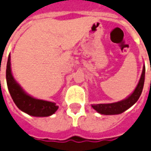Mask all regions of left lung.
I'll use <instances>...</instances> for the list:
<instances>
[{
  "label": "left lung",
  "instance_id": "8db88e82",
  "mask_svg": "<svg viewBox=\"0 0 151 151\" xmlns=\"http://www.w3.org/2000/svg\"><path fill=\"white\" fill-rule=\"evenodd\" d=\"M145 65L142 69L141 78L138 81L137 86L134 90V92L124 100L119 101L118 102L108 104H96L92 105V107L94 110L101 114L105 115H113V114H119L128 110L129 107H131L134 104L138 101V98L141 95L143 89L144 81H145Z\"/></svg>",
  "mask_w": 151,
  "mask_h": 151
}]
</instances>
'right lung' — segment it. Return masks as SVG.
Segmentation results:
<instances>
[{"mask_svg":"<svg viewBox=\"0 0 151 151\" xmlns=\"http://www.w3.org/2000/svg\"><path fill=\"white\" fill-rule=\"evenodd\" d=\"M6 81L14 103L23 112L35 117H48L53 114L58 109V106L54 102L37 99L24 92L12 74L10 55L6 67Z\"/></svg>","mask_w":151,"mask_h":151,"instance_id":"right-lung-1","label":"right lung"}]
</instances>
